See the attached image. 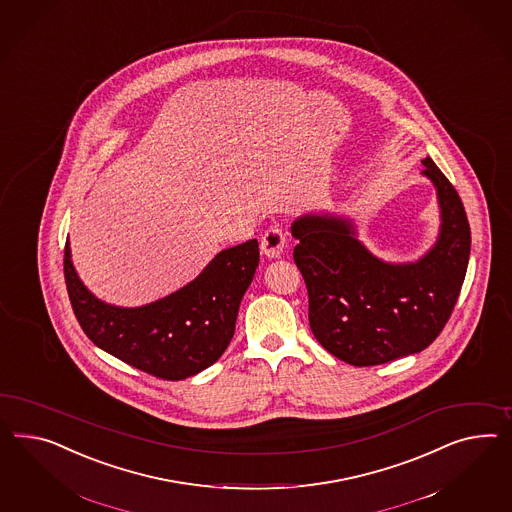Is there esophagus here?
<instances>
[{
    "instance_id": "obj_1",
    "label": "esophagus",
    "mask_w": 512,
    "mask_h": 512,
    "mask_svg": "<svg viewBox=\"0 0 512 512\" xmlns=\"http://www.w3.org/2000/svg\"><path fill=\"white\" fill-rule=\"evenodd\" d=\"M283 248H285V235L279 227L274 225L261 238V251L268 259H276L283 253Z\"/></svg>"
}]
</instances>
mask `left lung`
I'll use <instances>...</instances> for the list:
<instances>
[{"label":"left lung","instance_id":"obj_1","mask_svg":"<svg viewBox=\"0 0 512 512\" xmlns=\"http://www.w3.org/2000/svg\"><path fill=\"white\" fill-rule=\"evenodd\" d=\"M423 175L438 194L440 235L415 263H386L348 218L305 214L292 223L294 263L309 294V326L335 358L371 367L417 354L455 309L470 261V223L453 184L432 158Z\"/></svg>","mask_w":512,"mask_h":512}]
</instances>
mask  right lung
Listing matches in <instances>:
<instances>
[{
  "mask_svg": "<svg viewBox=\"0 0 512 512\" xmlns=\"http://www.w3.org/2000/svg\"><path fill=\"white\" fill-rule=\"evenodd\" d=\"M70 304L85 335L117 360L162 380H184L220 360L235 335L242 296L259 266L253 238L220 251L173 294L141 307H117L87 291L65 246Z\"/></svg>",
  "mask_w": 512,
  "mask_h": 512,
  "instance_id": "1",
  "label": "right lung"
}]
</instances>
